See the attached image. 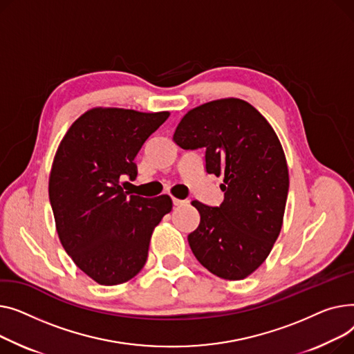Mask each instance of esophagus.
<instances>
[{
	"label": "esophagus",
	"mask_w": 354,
	"mask_h": 354,
	"mask_svg": "<svg viewBox=\"0 0 354 354\" xmlns=\"http://www.w3.org/2000/svg\"><path fill=\"white\" fill-rule=\"evenodd\" d=\"M185 203H187V200H180V198L173 197V204L174 205H181V204H185Z\"/></svg>",
	"instance_id": "34e87169"
}]
</instances>
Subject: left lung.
I'll use <instances>...</instances> for the list:
<instances>
[{"mask_svg":"<svg viewBox=\"0 0 354 354\" xmlns=\"http://www.w3.org/2000/svg\"><path fill=\"white\" fill-rule=\"evenodd\" d=\"M173 140L205 150V171L224 176L218 207L192 201L200 224L189 234L196 259L217 277L241 280L277 240L288 193L287 161L268 121L244 100L221 98L187 113Z\"/></svg>","mask_w":354,"mask_h":354,"instance_id":"1","label":"left lung"}]
</instances>
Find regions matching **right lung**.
<instances>
[{
    "instance_id": "1",
    "label": "right lung",
    "mask_w": 354,
    "mask_h": 354,
    "mask_svg": "<svg viewBox=\"0 0 354 354\" xmlns=\"http://www.w3.org/2000/svg\"><path fill=\"white\" fill-rule=\"evenodd\" d=\"M169 111L93 109L61 140L48 181L57 233L80 270L102 286L131 280L144 267L154 227L171 212L170 196H133L134 158Z\"/></svg>"
}]
</instances>
